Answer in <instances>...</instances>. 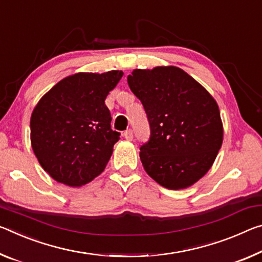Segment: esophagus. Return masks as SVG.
Returning <instances> with one entry per match:
<instances>
[{
    "instance_id": "esophagus-1",
    "label": "esophagus",
    "mask_w": 262,
    "mask_h": 262,
    "mask_svg": "<svg viewBox=\"0 0 262 262\" xmlns=\"http://www.w3.org/2000/svg\"><path fill=\"white\" fill-rule=\"evenodd\" d=\"M123 136H124V139L126 140H132L133 139V130L132 129H127L126 132L123 133Z\"/></svg>"
}]
</instances>
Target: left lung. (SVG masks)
Here are the masks:
<instances>
[{"label":"left lung","mask_w":262,"mask_h":262,"mask_svg":"<svg viewBox=\"0 0 262 262\" xmlns=\"http://www.w3.org/2000/svg\"><path fill=\"white\" fill-rule=\"evenodd\" d=\"M127 81L142 102L150 128L149 140L140 148L144 170L171 190L196 183L209 171L223 143L217 102L175 66L134 70Z\"/></svg>","instance_id":"obj_1"}]
</instances>
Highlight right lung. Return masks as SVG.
Instances as JSON below:
<instances>
[{"instance_id":"right-lung-1","label":"right lung","mask_w":262,"mask_h":262,"mask_svg":"<svg viewBox=\"0 0 262 262\" xmlns=\"http://www.w3.org/2000/svg\"><path fill=\"white\" fill-rule=\"evenodd\" d=\"M121 77V71L73 74L37 103L30 120L31 144L53 180L80 186L106 168L121 134L112 129L105 100Z\"/></svg>"}]
</instances>
